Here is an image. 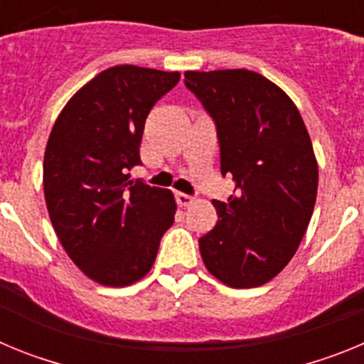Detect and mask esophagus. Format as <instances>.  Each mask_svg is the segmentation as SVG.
I'll return each instance as SVG.
<instances>
[{"label":"esophagus","mask_w":364,"mask_h":364,"mask_svg":"<svg viewBox=\"0 0 364 364\" xmlns=\"http://www.w3.org/2000/svg\"><path fill=\"white\" fill-rule=\"evenodd\" d=\"M175 198H176V204H178L180 208H188V205L193 204V200H195V198L186 195V193H175Z\"/></svg>","instance_id":"obj_1"}]
</instances>
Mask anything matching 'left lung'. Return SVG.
I'll list each match as a JSON object with an SVG mask.
<instances>
[{
    "label": "left lung",
    "instance_id": "obj_1",
    "mask_svg": "<svg viewBox=\"0 0 364 364\" xmlns=\"http://www.w3.org/2000/svg\"><path fill=\"white\" fill-rule=\"evenodd\" d=\"M217 124L220 171L235 195L213 200L218 220L198 239L208 272L230 288H257L284 269L306 233L319 167L301 112L281 87L247 69L186 70Z\"/></svg>",
    "mask_w": 364,
    "mask_h": 364
}]
</instances>
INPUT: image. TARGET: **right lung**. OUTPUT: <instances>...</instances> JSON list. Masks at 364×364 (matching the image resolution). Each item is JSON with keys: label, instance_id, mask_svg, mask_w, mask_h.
<instances>
[{"label": "right lung", "instance_id": "obj_1", "mask_svg": "<svg viewBox=\"0 0 364 364\" xmlns=\"http://www.w3.org/2000/svg\"><path fill=\"white\" fill-rule=\"evenodd\" d=\"M180 73L114 65L74 92L54 122L43 191L63 250L83 275L122 288L149 273L175 222L169 189L129 180L144 124Z\"/></svg>", "mask_w": 364, "mask_h": 364}]
</instances>
